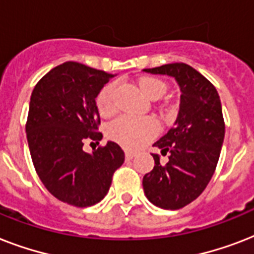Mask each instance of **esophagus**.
Wrapping results in <instances>:
<instances>
[{
  "instance_id": "esophagus-1",
  "label": "esophagus",
  "mask_w": 254,
  "mask_h": 254,
  "mask_svg": "<svg viewBox=\"0 0 254 254\" xmlns=\"http://www.w3.org/2000/svg\"><path fill=\"white\" fill-rule=\"evenodd\" d=\"M134 155H135L134 151H130V150L125 151V158L127 159H133L134 158Z\"/></svg>"
}]
</instances>
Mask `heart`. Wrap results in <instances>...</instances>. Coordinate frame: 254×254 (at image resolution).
<instances>
[{"label": "heart", "mask_w": 254, "mask_h": 254, "mask_svg": "<svg viewBox=\"0 0 254 254\" xmlns=\"http://www.w3.org/2000/svg\"><path fill=\"white\" fill-rule=\"evenodd\" d=\"M138 85L141 91L151 100L159 99L166 92V84L157 77H142L138 81ZM115 89L116 85L111 83L99 92L96 104L101 116H111L115 113ZM158 130V123L153 117L125 115L108 127V137L121 146L135 150L154 138Z\"/></svg>", "instance_id": "b5f03b06"}]
</instances>
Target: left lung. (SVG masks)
Returning a JSON list of instances; mask_svg holds the SVG:
<instances>
[{
    "label": "left lung",
    "instance_id": "8db88e82",
    "mask_svg": "<svg viewBox=\"0 0 254 254\" xmlns=\"http://www.w3.org/2000/svg\"><path fill=\"white\" fill-rule=\"evenodd\" d=\"M175 79L181 104L174 127L154 142L169 161L153 154L154 169L143 177V192L154 205L179 209L200 195L211 181L224 141L225 125L216 88L185 63L143 69Z\"/></svg>",
    "mask_w": 254,
    "mask_h": 254
}]
</instances>
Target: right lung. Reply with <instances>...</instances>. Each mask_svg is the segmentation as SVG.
<instances>
[{"label":"right lung","mask_w":254,"mask_h":254,"mask_svg":"<svg viewBox=\"0 0 254 254\" xmlns=\"http://www.w3.org/2000/svg\"><path fill=\"white\" fill-rule=\"evenodd\" d=\"M113 76L65 62L46 73L30 97L26 134L34 167L54 196L75 207L103 200L125 159L112 141L92 153L83 150L85 139L103 138L96 97Z\"/></svg>","instance_id":"right-lung-1"}]
</instances>
